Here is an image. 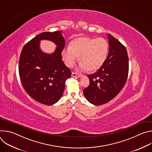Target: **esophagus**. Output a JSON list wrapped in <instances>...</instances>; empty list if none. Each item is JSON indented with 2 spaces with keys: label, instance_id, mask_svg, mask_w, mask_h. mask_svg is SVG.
<instances>
[{
  "label": "esophagus",
  "instance_id": "1",
  "mask_svg": "<svg viewBox=\"0 0 152 152\" xmlns=\"http://www.w3.org/2000/svg\"><path fill=\"white\" fill-rule=\"evenodd\" d=\"M72 77H80V76H81V75L78 74V73H75V72H72Z\"/></svg>",
  "mask_w": 152,
  "mask_h": 152
}]
</instances>
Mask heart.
Wrapping results in <instances>:
<instances>
[{
    "mask_svg": "<svg viewBox=\"0 0 152 152\" xmlns=\"http://www.w3.org/2000/svg\"><path fill=\"white\" fill-rule=\"evenodd\" d=\"M109 44L103 38L82 37L74 41L71 46L62 51V58L66 66L72 67L78 59L79 67L83 70H95L99 69L105 61Z\"/></svg>",
    "mask_w": 152,
    "mask_h": 152,
    "instance_id": "b5f03b06",
    "label": "heart"
}]
</instances>
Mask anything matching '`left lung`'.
<instances>
[{
	"label": "left lung",
	"mask_w": 152,
	"mask_h": 152,
	"mask_svg": "<svg viewBox=\"0 0 152 152\" xmlns=\"http://www.w3.org/2000/svg\"><path fill=\"white\" fill-rule=\"evenodd\" d=\"M107 36L108 56L97 71L88 75L90 84L83 89L85 97L95 105L113 99L123 88L129 73V58L125 46L111 35Z\"/></svg>",
	"instance_id": "1"
}]
</instances>
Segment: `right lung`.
Here are the masks:
<instances>
[{
  "label": "right lung",
  "instance_id": "obj_1",
  "mask_svg": "<svg viewBox=\"0 0 152 152\" xmlns=\"http://www.w3.org/2000/svg\"><path fill=\"white\" fill-rule=\"evenodd\" d=\"M48 39L57 45L51 55L39 49V41ZM65 46L62 31L42 32L24 46L18 62V72L23 87L35 100L46 105L56 103L63 94L65 82L72 75L62 60Z\"/></svg>",
  "mask_w": 152,
  "mask_h": 152
}]
</instances>
